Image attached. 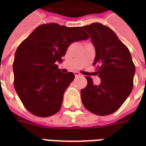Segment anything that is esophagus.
Masks as SVG:
<instances>
[{
    "mask_svg": "<svg viewBox=\"0 0 146 146\" xmlns=\"http://www.w3.org/2000/svg\"><path fill=\"white\" fill-rule=\"evenodd\" d=\"M74 74H75V76H76V77H78V76H81V74H80L79 72H75V73H74Z\"/></svg>",
    "mask_w": 146,
    "mask_h": 146,
    "instance_id": "esophagus-1",
    "label": "esophagus"
}]
</instances>
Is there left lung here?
<instances>
[{"label": "left lung", "instance_id": "8db88e82", "mask_svg": "<svg viewBox=\"0 0 146 146\" xmlns=\"http://www.w3.org/2000/svg\"><path fill=\"white\" fill-rule=\"evenodd\" d=\"M91 36L95 48L93 66L101 84L95 85L90 76L88 84L81 90L84 107L98 116L115 113L127 98L133 88L135 64L128 48L110 28L98 23L82 27Z\"/></svg>", "mask_w": 146, "mask_h": 146}]
</instances>
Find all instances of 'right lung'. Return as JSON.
I'll use <instances>...</instances> for the list:
<instances>
[{
	"instance_id": "1",
	"label": "right lung",
	"mask_w": 146,
	"mask_h": 146,
	"mask_svg": "<svg viewBox=\"0 0 146 146\" xmlns=\"http://www.w3.org/2000/svg\"><path fill=\"white\" fill-rule=\"evenodd\" d=\"M80 27L42 24L18 47L13 62L14 86L30 113L48 117L58 113L66 89L74 79L71 72L61 73L67 48L74 41L88 39Z\"/></svg>"
}]
</instances>
